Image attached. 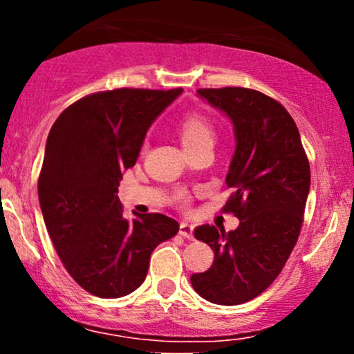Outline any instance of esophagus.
<instances>
[{
  "mask_svg": "<svg viewBox=\"0 0 354 354\" xmlns=\"http://www.w3.org/2000/svg\"><path fill=\"white\" fill-rule=\"evenodd\" d=\"M180 234L186 239H193L194 238L193 226L188 225V223H181V225H180Z\"/></svg>",
  "mask_w": 354,
  "mask_h": 354,
  "instance_id": "obj_1",
  "label": "esophagus"
}]
</instances>
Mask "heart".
I'll list each match as a JSON object with an SVG mask.
<instances>
[{
  "label": "heart",
  "instance_id": "heart-1",
  "mask_svg": "<svg viewBox=\"0 0 354 354\" xmlns=\"http://www.w3.org/2000/svg\"><path fill=\"white\" fill-rule=\"evenodd\" d=\"M180 136L183 148L188 151V149L196 148V146L200 145L213 143L214 129L206 118H203L200 115H191L183 121Z\"/></svg>",
  "mask_w": 354,
  "mask_h": 354
}]
</instances>
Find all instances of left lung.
I'll use <instances>...</instances> for the list:
<instances>
[{"mask_svg": "<svg viewBox=\"0 0 354 354\" xmlns=\"http://www.w3.org/2000/svg\"><path fill=\"white\" fill-rule=\"evenodd\" d=\"M196 95L233 123L226 174L233 194L225 211L238 216L239 226L230 233L209 225L194 230L214 251V261L191 276V286L206 301L233 306L261 295L290 258L310 193V163L293 118L278 101L248 88Z\"/></svg>", "mask_w": 354, "mask_h": 354, "instance_id": "left-lung-1", "label": "left lung"}]
</instances>
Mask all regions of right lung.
Listing matches in <instances>:
<instances>
[{
    "instance_id": "obj_1",
    "label": "right lung",
    "mask_w": 354,
    "mask_h": 354,
    "mask_svg": "<svg viewBox=\"0 0 354 354\" xmlns=\"http://www.w3.org/2000/svg\"><path fill=\"white\" fill-rule=\"evenodd\" d=\"M181 88H121L68 106L44 148L38 198L48 233L71 278L100 298H121L145 281L153 250L173 238L165 214L123 216L118 186L146 133Z\"/></svg>"
}]
</instances>
